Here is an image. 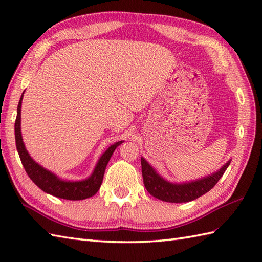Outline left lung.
I'll list each match as a JSON object with an SVG mask.
<instances>
[{"label":"left lung","mask_w":262,"mask_h":262,"mask_svg":"<svg viewBox=\"0 0 262 262\" xmlns=\"http://www.w3.org/2000/svg\"><path fill=\"white\" fill-rule=\"evenodd\" d=\"M141 164L144 186L153 197L168 203H187L197 199L213 189L230 165V161L216 173L202 180L182 185H173L162 179L143 158L141 159Z\"/></svg>","instance_id":"left-lung-1"}]
</instances>
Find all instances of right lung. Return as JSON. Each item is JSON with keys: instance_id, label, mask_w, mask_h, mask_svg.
Returning a JSON list of instances; mask_svg holds the SVG:
<instances>
[{"instance_id": "1", "label": "right lung", "mask_w": 262, "mask_h": 262, "mask_svg": "<svg viewBox=\"0 0 262 262\" xmlns=\"http://www.w3.org/2000/svg\"><path fill=\"white\" fill-rule=\"evenodd\" d=\"M22 97H24V93H22L18 104V114H16V119L14 124V133L16 149H18L21 163L24 165L27 174L29 176L30 179L35 182L42 191H45L49 194H53L55 197L69 200H81L96 194L102 183L105 166H107L111 155H113L116 147L120 145L122 142L115 143L114 145H111L107 151L102 154V157L100 158L92 176L89 178V179L74 182L60 180L56 176H54L52 172L45 170L38 163H36L27 152L25 144L22 142L20 128Z\"/></svg>"}]
</instances>
